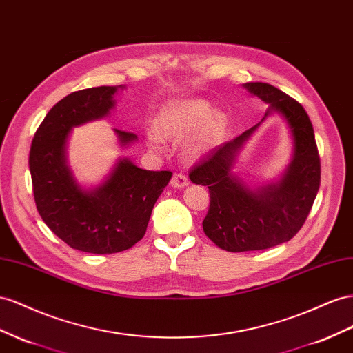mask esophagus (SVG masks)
I'll return each instance as SVG.
<instances>
[{"instance_id":"esophagus-1","label":"esophagus","mask_w":353,"mask_h":353,"mask_svg":"<svg viewBox=\"0 0 353 353\" xmlns=\"http://www.w3.org/2000/svg\"><path fill=\"white\" fill-rule=\"evenodd\" d=\"M170 185L175 188H184L185 185H188V179L183 174H174L172 179H170Z\"/></svg>"}]
</instances>
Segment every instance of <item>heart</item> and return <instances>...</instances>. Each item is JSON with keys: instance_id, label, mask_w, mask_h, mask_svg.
<instances>
[{"instance_id": "heart-1", "label": "heart", "mask_w": 353, "mask_h": 353, "mask_svg": "<svg viewBox=\"0 0 353 353\" xmlns=\"http://www.w3.org/2000/svg\"><path fill=\"white\" fill-rule=\"evenodd\" d=\"M156 133H150L148 142L153 148L160 147V138L181 141L194 135L187 145V154L199 157L215 147L225 129L224 114L214 111L205 99H184L170 102L160 110L154 121Z\"/></svg>"}]
</instances>
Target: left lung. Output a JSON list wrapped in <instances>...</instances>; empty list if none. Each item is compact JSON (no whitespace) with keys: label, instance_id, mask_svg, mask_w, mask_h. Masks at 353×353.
I'll return each mask as SVG.
<instances>
[{"label":"left lung","instance_id":"1","mask_svg":"<svg viewBox=\"0 0 353 353\" xmlns=\"http://www.w3.org/2000/svg\"><path fill=\"white\" fill-rule=\"evenodd\" d=\"M242 88L269 103L261 121L279 114L287 123L292 156L282 175L269 184L252 188L234 174L236 159L259 123L209 151L190 170L192 183L206 185L211 196L203 232L228 252L268 250L292 239L306 221L321 184V160L307 112L272 84L245 83Z\"/></svg>","mask_w":353,"mask_h":353}]
</instances>
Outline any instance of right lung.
Wrapping results in <instances>:
<instances>
[{"label":"right lung","mask_w":353,"mask_h":353,"mask_svg":"<svg viewBox=\"0 0 353 353\" xmlns=\"http://www.w3.org/2000/svg\"><path fill=\"white\" fill-rule=\"evenodd\" d=\"M125 85H101L72 92L47 112L30 151V170L38 214L74 250L90 254L121 252L145 234L154 203L172 178L169 170H145L119 157L94 188L83 187L68 165L71 130L107 117ZM120 148L138 139L114 129Z\"/></svg>","instance_id":"1"}]
</instances>
